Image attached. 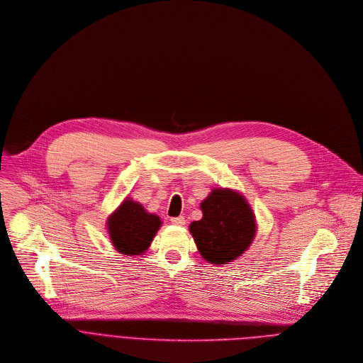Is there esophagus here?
<instances>
[{"mask_svg": "<svg viewBox=\"0 0 363 363\" xmlns=\"http://www.w3.org/2000/svg\"><path fill=\"white\" fill-rule=\"evenodd\" d=\"M170 222L174 225V226H184L186 225V219L183 216H179V217H172Z\"/></svg>", "mask_w": 363, "mask_h": 363, "instance_id": "34e87169", "label": "esophagus"}]
</instances>
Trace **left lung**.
I'll return each instance as SVG.
<instances>
[{
	"instance_id": "1",
	"label": "left lung",
	"mask_w": 363,
	"mask_h": 363,
	"mask_svg": "<svg viewBox=\"0 0 363 363\" xmlns=\"http://www.w3.org/2000/svg\"><path fill=\"white\" fill-rule=\"evenodd\" d=\"M203 217L189 230L201 257L211 264H228L240 257L257 233L256 216L239 190L211 189L200 203Z\"/></svg>"
}]
</instances>
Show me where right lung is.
I'll list each match as a JSON object with an SVG mask.
<instances>
[{"instance_id": "obj_1", "label": "right lung", "mask_w": 363, "mask_h": 363, "mask_svg": "<svg viewBox=\"0 0 363 363\" xmlns=\"http://www.w3.org/2000/svg\"><path fill=\"white\" fill-rule=\"evenodd\" d=\"M106 228L114 249L124 256H141L162 228V219L143 204L125 197L107 217Z\"/></svg>"}]
</instances>
